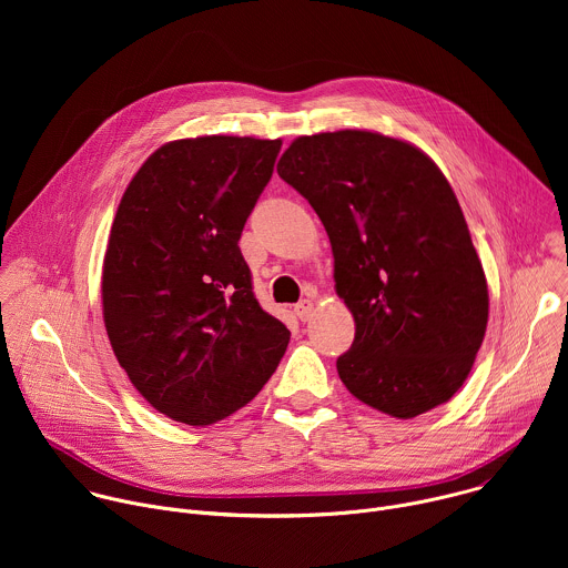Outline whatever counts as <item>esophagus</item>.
I'll return each mask as SVG.
<instances>
[{
  "mask_svg": "<svg viewBox=\"0 0 568 568\" xmlns=\"http://www.w3.org/2000/svg\"><path fill=\"white\" fill-rule=\"evenodd\" d=\"M312 312H314V303H312L310 298H303L301 303L294 305V314H296L301 321H307V318L312 316Z\"/></svg>",
  "mask_w": 568,
  "mask_h": 568,
  "instance_id": "34e87169",
  "label": "esophagus"
}]
</instances>
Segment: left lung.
<instances>
[{
  "mask_svg": "<svg viewBox=\"0 0 568 568\" xmlns=\"http://www.w3.org/2000/svg\"><path fill=\"white\" fill-rule=\"evenodd\" d=\"M281 180L331 237L335 290L355 318L337 359L368 407L409 420L467 379L488 326V283L460 204L416 145L366 130L298 136Z\"/></svg>",
  "mask_w": 568,
  "mask_h": 568,
  "instance_id": "left-lung-1",
  "label": "left lung"
}]
</instances>
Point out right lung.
<instances>
[{
  "mask_svg": "<svg viewBox=\"0 0 568 568\" xmlns=\"http://www.w3.org/2000/svg\"><path fill=\"white\" fill-rule=\"evenodd\" d=\"M278 152L281 139L226 134L164 143L116 209L105 331L134 388L178 423L206 427L245 407L290 344L237 247Z\"/></svg>",
  "mask_w": 568,
  "mask_h": 568,
  "instance_id": "obj_1",
  "label": "right lung"
}]
</instances>
